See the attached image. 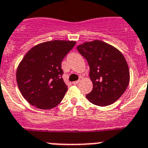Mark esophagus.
<instances>
[{"label": "esophagus", "mask_w": 148, "mask_h": 148, "mask_svg": "<svg viewBox=\"0 0 148 148\" xmlns=\"http://www.w3.org/2000/svg\"><path fill=\"white\" fill-rule=\"evenodd\" d=\"M81 82L80 80L75 81V82H73V84H78L79 83V82Z\"/></svg>", "instance_id": "1"}]
</instances>
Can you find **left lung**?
<instances>
[{"instance_id": "1", "label": "left lung", "mask_w": 148, "mask_h": 148, "mask_svg": "<svg viewBox=\"0 0 148 148\" xmlns=\"http://www.w3.org/2000/svg\"><path fill=\"white\" fill-rule=\"evenodd\" d=\"M77 49L88 62L93 84L86 98L101 107L114 103L125 92L130 82V71L122 53L99 40L84 43Z\"/></svg>"}]
</instances>
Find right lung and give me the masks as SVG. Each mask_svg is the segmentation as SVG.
Wrapping results in <instances>:
<instances>
[{"mask_svg": "<svg viewBox=\"0 0 148 148\" xmlns=\"http://www.w3.org/2000/svg\"><path fill=\"white\" fill-rule=\"evenodd\" d=\"M74 40L41 43L27 52L17 69L16 80L23 98L39 109L55 108L67 91L61 62L75 45Z\"/></svg>", "mask_w": 148, "mask_h": 148, "instance_id": "right-lung-1", "label": "right lung"}]
</instances>
